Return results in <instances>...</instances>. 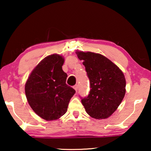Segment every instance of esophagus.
Masks as SVG:
<instances>
[{"label": "esophagus", "instance_id": "1", "mask_svg": "<svg viewBox=\"0 0 151 151\" xmlns=\"http://www.w3.org/2000/svg\"><path fill=\"white\" fill-rule=\"evenodd\" d=\"M73 88L76 91H77L78 88V84H76V85H74L73 86Z\"/></svg>", "mask_w": 151, "mask_h": 151}]
</instances>
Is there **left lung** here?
<instances>
[{
	"instance_id": "1",
	"label": "left lung",
	"mask_w": 151,
	"mask_h": 151,
	"mask_svg": "<svg viewBox=\"0 0 151 151\" xmlns=\"http://www.w3.org/2000/svg\"><path fill=\"white\" fill-rule=\"evenodd\" d=\"M83 60L89 79L88 96L81 98L86 113L96 119L111 116L120 104L126 93V80L122 71L104 55L92 52L76 51Z\"/></svg>"
}]
</instances>
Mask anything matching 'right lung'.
<instances>
[{"label": "right lung", "instance_id": "right-lung-1", "mask_svg": "<svg viewBox=\"0 0 151 151\" xmlns=\"http://www.w3.org/2000/svg\"><path fill=\"white\" fill-rule=\"evenodd\" d=\"M63 64L60 55H49L33 70L25 84L29 104L45 120H54L65 115L76 93L66 84L67 75L62 69Z\"/></svg>", "mask_w": 151, "mask_h": 151}]
</instances>
